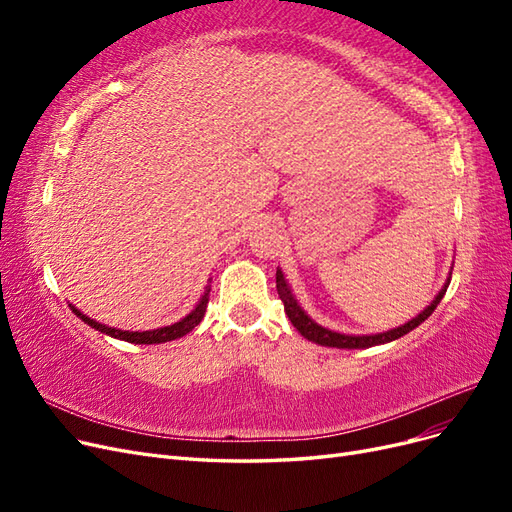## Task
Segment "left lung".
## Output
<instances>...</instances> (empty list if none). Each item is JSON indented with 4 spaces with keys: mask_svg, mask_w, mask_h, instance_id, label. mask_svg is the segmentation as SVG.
I'll return each instance as SVG.
<instances>
[{
    "mask_svg": "<svg viewBox=\"0 0 512 512\" xmlns=\"http://www.w3.org/2000/svg\"><path fill=\"white\" fill-rule=\"evenodd\" d=\"M448 284H451V280H446L444 288L438 292V297L433 299V303L427 309H423V312L418 314L416 318L406 322L404 327H397V329H391V331H386V333H378V335H342V333H335V331H329V329L320 327V324H316L312 318H309L303 312V309L299 307V303L294 301L292 292H290V288H288V284L284 280V273L280 269H277V273H275L277 294H280V299L284 303V312L290 318V322L294 324V329H297L305 339H309V342L320 344V346H331V348H369V346H376V344L393 342V339L410 333L412 329L418 327V324L425 322L433 314V309H436L438 303L442 301Z\"/></svg>",
    "mask_w": 512,
    "mask_h": 512,
    "instance_id": "1",
    "label": "left lung"
}]
</instances>
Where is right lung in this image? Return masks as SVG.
<instances>
[{
    "label": "right lung",
    "instance_id": "1",
    "mask_svg": "<svg viewBox=\"0 0 512 512\" xmlns=\"http://www.w3.org/2000/svg\"><path fill=\"white\" fill-rule=\"evenodd\" d=\"M209 292H211V286H207V290H205V294H203V299L198 301V305H196V307L192 309V312H190L188 316H185L183 320H179V322H175V324H170V327H162V329H156V331H143V333L111 329V327H106V324H100V322H96V320L87 318V316L81 314L76 307H72V305H70V307H72V312H74L76 316H79L83 322L89 324V327H94V329L100 331V333H106V335L117 337V339H126V342H130V344H164V342H170V339H177V337L188 335L194 327H198L200 320H203V316H205V312H207Z\"/></svg>",
    "mask_w": 512,
    "mask_h": 512
}]
</instances>
